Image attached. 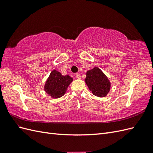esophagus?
<instances>
[{
	"label": "esophagus",
	"mask_w": 153,
	"mask_h": 153,
	"mask_svg": "<svg viewBox=\"0 0 153 153\" xmlns=\"http://www.w3.org/2000/svg\"><path fill=\"white\" fill-rule=\"evenodd\" d=\"M75 76H76V77L78 78V79H80L81 78V76H80V75L79 73H76V75H75Z\"/></svg>",
	"instance_id": "esophagus-1"
}]
</instances>
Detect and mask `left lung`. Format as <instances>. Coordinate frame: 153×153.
Masks as SVG:
<instances>
[{"instance_id":"left-lung-1","label":"left lung","mask_w":153,"mask_h":153,"mask_svg":"<svg viewBox=\"0 0 153 153\" xmlns=\"http://www.w3.org/2000/svg\"><path fill=\"white\" fill-rule=\"evenodd\" d=\"M85 82L94 96L103 98L110 91L111 83L105 74L98 67L87 71Z\"/></svg>"}]
</instances>
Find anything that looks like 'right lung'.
Here are the masks:
<instances>
[{"mask_svg":"<svg viewBox=\"0 0 153 153\" xmlns=\"http://www.w3.org/2000/svg\"><path fill=\"white\" fill-rule=\"evenodd\" d=\"M73 80L70 76H64L53 69L45 82L44 90L52 98H59L65 94Z\"/></svg>","mask_w":153,"mask_h":153,"instance_id":"right-lung-1","label":"right lung"}]
</instances>
